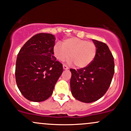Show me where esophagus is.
Segmentation results:
<instances>
[{
  "mask_svg": "<svg viewBox=\"0 0 131 131\" xmlns=\"http://www.w3.org/2000/svg\"><path fill=\"white\" fill-rule=\"evenodd\" d=\"M63 67L64 70H68V69H69L68 67L67 64H64L63 65Z\"/></svg>",
  "mask_w": 131,
  "mask_h": 131,
  "instance_id": "obj_1",
  "label": "esophagus"
}]
</instances>
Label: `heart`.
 <instances>
[{
  "instance_id": "heart-1",
  "label": "heart",
  "mask_w": 131,
  "mask_h": 131,
  "mask_svg": "<svg viewBox=\"0 0 131 131\" xmlns=\"http://www.w3.org/2000/svg\"><path fill=\"white\" fill-rule=\"evenodd\" d=\"M97 53V47L94 42L71 37L57 42L53 47V54L57 59L64 61L69 57L71 62H74L78 68H85L94 60Z\"/></svg>"
}]
</instances>
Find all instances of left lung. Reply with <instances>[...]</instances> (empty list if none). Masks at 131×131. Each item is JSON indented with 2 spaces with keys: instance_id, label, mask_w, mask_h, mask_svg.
<instances>
[{
  "instance_id": "8db88e82",
  "label": "left lung",
  "mask_w": 131,
  "mask_h": 131,
  "mask_svg": "<svg viewBox=\"0 0 131 131\" xmlns=\"http://www.w3.org/2000/svg\"><path fill=\"white\" fill-rule=\"evenodd\" d=\"M97 47L94 60L88 67L76 70L70 69L71 91L73 97L84 103H91L104 95L112 82L114 58L104 42L92 39Z\"/></svg>"
}]
</instances>
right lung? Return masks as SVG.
Instances as JSON below:
<instances>
[{"instance_id":"right-lung-1","label":"right lung","mask_w":131,"mask_h":131,"mask_svg":"<svg viewBox=\"0 0 131 131\" xmlns=\"http://www.w3.org/2000/svg\"><path fill=\"white\" fill-rule=\"evenodd\" d=\"M55 42L52 34H37L25 43L18 54L16 84L28 100L39 102L49 99L62 74V64L53 56Z\"/></svg>"}]
</instances>
